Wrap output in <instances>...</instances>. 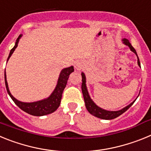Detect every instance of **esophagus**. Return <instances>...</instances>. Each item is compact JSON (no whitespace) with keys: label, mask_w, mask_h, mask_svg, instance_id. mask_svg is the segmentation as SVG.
Segmentation results:
<instances>
[{"label":"esophagus","mask_w":151,"mask_h":151,"mask_svg":"<svg viewBox=\"0 0 151 151\" xmlns=\"http://www.w3.org/2000/svg\"><path fill=\"white\" fill-rule=\"evenodd\" d=\"M75 68L76 69H82V65L79 63H75Z\"/></svg>","instance_id":"34e87169"}]
</instances>
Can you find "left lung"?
<instances>
[{"instance_id":"obj_1","label":"left lung","mask_w":151,"mask_h":151,"mask_svg":"<svg viewBox=\"0 0 151 151\" xmlns=\"http://www.w3.org/2000/svg\"><path fill=\"white\" fill-rule=\"evenodd\" d=\"M122 41V43H123L125 45H126V46L129 47V48H130V50H132L133 53H134L135 55L137 56V58H138V65L139 66V67H141V63H140L139 58H138V54H137V52H136L135 49L132 46V45H131V43L129 42V41L128 39H126V38H123ZM82 94H83L84 101H85L86 109H87L88 111L91 115H93L94 116L97 117V118L109 120V119H115L116 118V117L119 116L120 115H122V113H125V112L126 111V110H127L128 109H129V108L133 104H134V101H136V99H137L138 97V96L137 98H136L133 102L131 103L130 104L125 106V107L122 108V109H121V110H117V111H110V110H104V109H103V108L97 106L95 103L92 101L91 98L88 91L87 86H86V77H85V75L83 72L82 73Z\"/></svg>"}]
</instances>
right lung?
I'll use <instances>...</instances> for the list:
<instances>
[{
	"instance_id": "obj_1",
	"label": "right lung",
	"mask_w": 151,
	"mask_h": 151,
	"mask_svg": "<svg viewBox=\"0 0 151 151\" xmlns=\"http://www.w3.org/2000/svg\"><path fill=\"white\" fill-rule=\"evenodd\" d=\"M22 36V35H19V36L18 38L16 41L15 45L10 50L6 63L9 60L10 57H11L15 49L18 46L19 41V39H20ZM73 72H74V68H73V66L63 69L61 70L60 73L59 78H58V80H57V83L55 88L50 94V95L48 97L45 98V99L38 101H34V102H22L20 101H18L17 98H15L12 95L10 90H9V87H8L7 81H6V71H4L5 85H6V91H7L8 94L10 95V97H11V99L13 100V102L15 103L16 105H17L21 110H23L26 113H29L30 115L35 116H42L47 115V114L54 113V111L57 110V108L59 107L60 104L61 98H62L63 91L64 88H65L66 84H67L69 75L71 74Z\"/></svg>"
}]
</instances>
